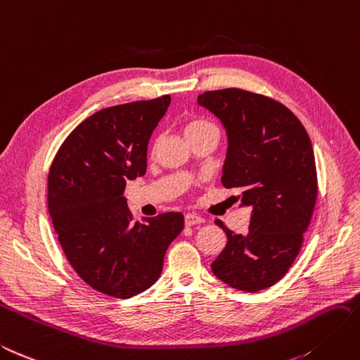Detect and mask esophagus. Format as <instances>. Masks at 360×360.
Returning <instances> with one entry per match:
<instances>
[{
	"label": "esophagus",
	"mask_w": 360,
	"mask_h": 360,
	"mask_svg": "<svg viewBox=\"0 0 360 360\" xmlns=\"http://www.w3.org/2000/svg\"><path fill=\"white\" fill-rule=\"evenodd\" d=\"M201 222H204V218L197 215V213H186V215H184V224H186L188 227L201 224Z\"/></svg>",
	"instance_id": "34e87169"
}]
</instances>
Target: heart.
Returning <instances> with one entry per match:
<instances>
[{
	"mask_svg": "<svg viewBox=\"0 0 360 360\" xmlns=\"http://www.w3.org/2000/svg\"><path fill=\"white\" fill-rule=\"evenodd\" d=\"M209 127H215V125L210 124L209 121L206 120H200V118H195V120H191L188 124H186V136L192 134V133H198L204 129H209Z\"/></svg>",
	"mask_w": 360,
	"mask_h": 360,
	"instance_id": "1",
	"label": "heart"
}]
</instances>
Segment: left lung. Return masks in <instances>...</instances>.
I'll list each match as a JSON object with an SVG mask.
<instances>
[{
	"label": "left lung",
	"mask_w": 360,
	"mask_h": 360,
	"mask_svg": "<svg viewBox=\"0 0 360 360\" xmlns=\"http://www.w3.org/2000/svg\"><path fill=\"white\" fill-rule=\"evenodd\" d=\"M197 103L221 121L227 154L221 181L250 207L245 236L227 235L212 273L233 289L257 292L283 277L303 244L316 201V167L303 124L283 104L248 91H207Z\"/></svg>",
	"instance_id": "obj_1"
}]
</instances>
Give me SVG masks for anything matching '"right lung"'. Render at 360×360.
Wrapping results in <instances>:
<instances>
[{
	"mask_svg": "<svg viewBox=\"0 0 360 360\" xmlns=\"http://www.w3.org/2000/svg\"><path fill=\"white\" fill-rule=\"evenodd\" d=\"M169 95L98 110L68 136L48 174V212L65 256L87 285L130 298L159 280L183 230L180 212L134 222L124 197L147 171L148 142Z\"/></svg>",
	"mask_w": 360,
	"mask_h": 360,
	"instance_id": "add662e5",
	"label": "right lung"
}]
</instances>
